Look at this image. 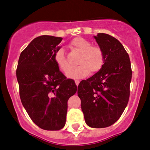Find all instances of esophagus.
Returning a JSON list of instances; mask_svg holds the SVG:
<instances>
[{
    "instance_id": "34e87169",
    "label": "esophagus",
    "mask_w": 150,
    "mask_h": 150,
    "mask_svg": "<svg viewBox=\"0 0 150 150\" xmlns=\"http://www.w3.org/2000/svg\"><path fill=\"white\" fill-rule=\"evenodd\" d=\"M79 83H80V81H79V80H75V83H76V85L77 86H79Z\"/></svg>"
}]
</instances>
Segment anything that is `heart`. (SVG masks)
<instances>
[{"mask_svg": "<svg viewBox=\"0 0 150 150\" xmlns=\"http://www.w3.org/2000/svg\"><path fill=\"white\" fill-rule=\"evenodd\" d=\"M71 50L80 54L77 60L78 66L69 69V63L64 50L59 49L54 52L53 59L59 70L66 73L69 78L81 79L92 74L98 73L103 67L105 62V54L99 45H92L91 42L82 38L76 37L69 44Z\"/></svg>", "mask_w": 150, "mask_h": 150, "instance_id": "heart-1", "label": "heart"}]
</instances>
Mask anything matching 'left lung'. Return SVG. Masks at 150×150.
<instances>
[{
	"label": "left lung",
	"mask_w": 150,
	"mask_h": 150,
	"mask_svg": "<svg viewBox=\"0 0 150 150\" xmlns=\"http://www.w3.org/2000/svg\"><path fill=\"white\" fill-rule=\"evenodd\" d=\"M105 54L100 71L78 86L86 123L92 128H106L120 118L130 97L132 70L129 55L123 45L107 33L94 36Z\"/></svg>",
	"instance_id": "obj_1"
}]
</instances>
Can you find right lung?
<instances>
[{"label": "right lung", "instance_id": "right-lung-1", "mask_svg": "<svg viewBox=\"0 0 150 150\" xmlns=\"http://www.w3.org/2000/svg\"><path fill=\"white\" fill-rule=\"evenodd\" d=\"M61 37L40 36L21 52L16 70L19 96L29 117L38 127L57 131L64 126L67 101L77 91L54 63Z\"/></svg>", "mask_w": 150, "mask_h": 150}]
</instances>
